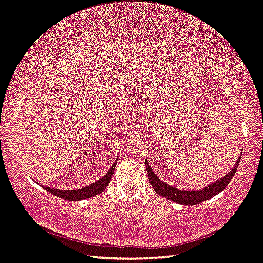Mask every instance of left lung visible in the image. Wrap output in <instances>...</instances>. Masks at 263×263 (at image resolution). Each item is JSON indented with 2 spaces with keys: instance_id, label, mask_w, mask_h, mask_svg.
I'll return each instance as SVG.
<instances>
[{
  "instance_id": "1",
  "label": "left lung",
  "mask_w": 263,
  "mask_h": 263,
  "mask_svg": "<svg viewBox=\"0 0 263 263\" xmlns=\"http://www.w3.org/2000/svg\"><path fill=\"white\" fill-rule=\"evenodd\" d=\"M240 159H241V154L239 157V160L236 161V165L232 168L231 172H228L226 176L222 177L219 181H215L212 185L207 186L206 189H202L199 191H181V190L174 189V187L165 184L164 181H161L160 179L156 176V173L153 172L151 166L148 165L147 161H145V165H146L149 182H151L154 191H156L160 197L168 199L171 201L181 203V205L190 206V205H198V203L206 201V200L211 199L212 197H214V195L220 193V192H221L224 187L231 182L232 178L234 177L236 170L239 167Z\"/></svg>"
}]
</instances>
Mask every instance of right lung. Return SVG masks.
I'll use <instances>...</instances> for the list:
<instances>
[{
  "mask_svg": "<svg viewBox=\"0 0 263 263\" xmlns=\"http://www.w3.org/2000/svg\"><path fill=\"white\" fill-rule=\"evenodd\" d=\"M115 166H116V162L112 165V167L109 170V172H107L102 179H99V180L96 181L92 185L83 187V189L63 191V190L50 189V187H47L45 190L51 192L52 194H55V195H57V197H60L62 199L70 200V201H77V200L91 198L96 194L102 193V192L106 189V186L109 185V182L111 181L112 174H114V171H115Z\"/></svg>",
  "mask_w": 263,
  "mask_h": 263,
  "instance_id": "right-lung-1",
  "label": "right lung"
}]
</instances>
